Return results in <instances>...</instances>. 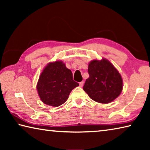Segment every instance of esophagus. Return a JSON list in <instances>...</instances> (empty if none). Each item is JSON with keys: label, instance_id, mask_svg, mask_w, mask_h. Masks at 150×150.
<instances>
[{"label": "esophagus", "instance_id": "1", "mask_svg": "<svg viewBox=\"0 0 150 150\" xmlns=\"http://www.w3.org/2000/svg\"><path fill=\"white\" fill-rule=\"evenodd\" d=\"M83 85H84V82H83V81H81V82H80V83H79V86L81 87H82L83 86Z\"/></svg>", "mask_w": 150, "mask_h": 150}]
</instances>
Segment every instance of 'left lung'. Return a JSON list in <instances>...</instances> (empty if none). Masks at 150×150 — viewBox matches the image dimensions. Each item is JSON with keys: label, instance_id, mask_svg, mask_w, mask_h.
I'll use <instances>...</instances> for the list:
<instances>
[{"label": "left lung", "instance_id": "1", "mask_svg": "<svg viewBox=\"0 0 150 150\" xmlns=\"http://www.w3.org/2000/svg\"><path fill=\"white\" fill-rule=\"evenodd\" d=\"M89 77L83 90L91 99L107 104L116 99L122 91V79L118 70L106 59H94L88 66Z\"/></svg>", "mask_w": 150, "mask_h": 150}]
</instances>
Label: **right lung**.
I'll return each mask as SVG.
<instances>
[{"instance_id": "add662e5", "label": "right lung", "mask_w": 150, "mask_h": 150, "mask_svg": "<svg viewBox=\"0 0 150 150\" xmlns=\"http://www.w3.org/2000/svg\"><path fill=\"white\" fill-rule=\"evenodd\" d=\"M79 85L73 79L71 71L62 61H56L49 63L44 68L36 88L43 103L57 107L67 100L71 91Z\"/></svg>"}]
</instances>
